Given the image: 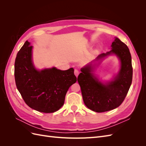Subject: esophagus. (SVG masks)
<instances>
[{
  "instance_id": "obj_1",
  "label": "esophagus",
  "mask_w": 146,
  "mask_h": 146,
  "mask_svg": "<svg viewBox=\"0 0 146 146\" xmlns=\"http://www.w3.org/2000/svg\"><path fill=\"white\" fill-rule=\"evenodd\" d=\"M74 74L76 75V76L77 77H78V74H79V71H78V69H76L74 70Z\"/></svg>"
}]
</instances>
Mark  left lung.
<instances>
[{
	"instance_id": "8db88e82",
	"label": "left lung",
	"mask_w": 146,
	"mask_h": 146,
	"mask_svg": "<svg viewBox=\"0 0 146 146\" xmlns=\"http://www.w3.org/2000/svg\"><path fill=\"white\" fill-rule=\"evenodd\" d=\"M112 49L97 57L100 60L111 54L116 55L121 61V69L113 81L102 83L94 77L90 64L81 69L77 80L80 85L83 100L86 107L92 111L102 113L120 106L124 100L132 82L133 68L130 50L125 43L115 38Z\"/></svg>"
}]
</instances>
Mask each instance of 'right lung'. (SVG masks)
<instances>
[{"mask_svg": "<svg viewBox=\"0 0 146 146\" xmlns=\"http://www.w3.org/2000/svg\"><path fill=\"white\" fill-rule=\"evenodd\" d=\"M32 46L27 41L16 55V87L31 108L45 113L55 112L63 105L69 87L77 82L74 70H61L53 68L37 70L32 63Z\"/></svg>", "mask_w": 146, "mask_h": 146, "instance_id": "right-lung-1", "label": "right lung"}]
</instances>
